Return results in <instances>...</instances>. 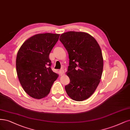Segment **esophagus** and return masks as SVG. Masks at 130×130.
I'll return each mask as SVG.
<instances>
[{
	"label": "esophagus",
	"instance_id": "1",
	"mask_svg": "<svg viewBox=\"0 0 130 130\" xmlns=\"http://www.w3.org/2000/svg\"><path fill=\"white\" fill-rule=\"evenodd\" d=\"M64 73V70L63 69L60 70V74L61 75H62Z\"/></svg>",
	"mask_w": 130,
	"mask_h": 130
}]
</instances>
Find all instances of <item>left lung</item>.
Segmentation results:
<instances>
[{
  "instance_id": "1",
  "label": "left lung",
  "mask_w": 130,
  "mask_h": 130,
  "mask_svg": "<svg viewBox=\"0 0 130 130\" xmlns=\"http://www.w3.org/2000/svg\"><path fill=\"white\" fill-rule=\"evenodd\" d=\"M60 41L68 53L69 66L67 75L70 83L67 93L76 101L90 97L100 82L103 58L95 39L87 33L69 31L62 34Z\"/></svg>"
}]
</instances>
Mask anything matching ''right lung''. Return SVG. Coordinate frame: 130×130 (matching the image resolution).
Masks as SVG:
<instances>
[{
    "mask_svg": "<svg viewBox=\"0 0 130 130\" xmlns=\"http://www.w3.org/2000/svg\"><path fill=\"white\" fill-rule=\"evenodd\" d=\"M60 34H38L24 42L18 52L16 69L24 91L35 99L47 96L59 75L53 72L49 57Z\"/></svg>",
    "mask_w": 130,
    "mask_h": 130,
    "instance_id": "right-lung-1",
    "label": "right lung"
}]
</instances>
